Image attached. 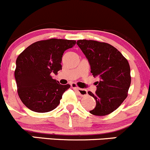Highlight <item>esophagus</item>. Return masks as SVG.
Segmentation results:
<instances>
[{
  "instance_id": "obj_1",
  "label": "esophagus",
  "mask_w": 150,
  "mask_h": 150,
  "mask_svg": "<svg viewBox=\"0 0 150 150\" xmlns=\"http://www.w3.org/2000/svg\"><path fill=\"white\" fill-rule=\"evenodd\" d=\"M72 87L74 89H75V91L78 93V94H79L80 96H86L88 94V91H86V90L81 89V88L76 87V86H75L74 84L72 85Z\"/></svg>"
}]
</instances>
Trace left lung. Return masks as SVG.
<instances>
[{
  "instance_id": "1",
  "label": "left lung",
  "mask_w": 150,
  "mask_h": 150,
  "mask_svg": "<svg viewBox=\"0 0 150 150\" xmlns=\"http://www.w3.org/2000/svg\"><path fill=\"white\" fill-rule=\"evenodd\" d=\"M77 45L86 55L91 65V72L98 77L96 93L89 91L96 105L90 113L105 116L117 109L128 96L131 84L130 66L127 59L117 50L105 42L80 39Z\"/></svg>"
}]
</instances>
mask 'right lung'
<instances>
[{
  "mask_svg": "<svg viewBox=\"0 0 150 150\" xmlns=\"http://www.w3.org/2000/svg\"><path fill=\"white\" fill-rule=\"evenodd\" d=\"M75 40L50 39L38 41L25 49L16 59L17 92L22 103L35 112L57 108L69 84L61 85L52 74L62 70L64 52L75 46Z\"/></svg>",
  "mask_w": 150,
  "mask_h": 150,
  "instance_id": "right-lung-1",
  "label": "right lung"
}]
</instances>
